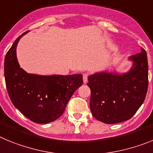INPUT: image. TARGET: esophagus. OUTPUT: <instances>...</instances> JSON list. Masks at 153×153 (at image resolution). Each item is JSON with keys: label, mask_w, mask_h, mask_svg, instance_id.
I'll use <instances>...</instances> for the list:
<instances>
[{"label": "esophagus", "mask_w": 153, "mask_h": 153, "mask_svg": "<svg viewBox=\"0 0 153 153\" xmlns=\"http://www.w3.org/2000/svg\"><path fill=\"white\" fill-rule=\"evenodd\" d=\"M88 74H86V73L83 74V82H84L85 84H86L88 82Z\"/></svg>", "instance_id": "esophagus-1"}]
</instances>
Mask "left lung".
<instances>
[{"label": "left lung", "mask_w": 153, "mask_h": 153, "mask_svg": "<svg viewBox=\"0 0 153 153\" xmlns=\"http://www.w3.org/2000/svg\"><path fill=\"white\" fill-rule=\"evenodd\" d=\"M132 66L126 73H95L88 78L90 109L97 120L115 124L131 119L144 102L148 90L146 51L128 57Z\"/></svg>", "instance_id": "8db88e82"}]
</instances>
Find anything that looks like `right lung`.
<instances>
[{"instance_id":"right-lung-1","label":"right lung","mask_w":153,"mask_h":153,"mask_svg":"<svg viewBox=\"0 0 153 153\" xmlns=\"http://www.w3.org/2000/svg\"><path fill=\"white\" fill-rule=\"evenodd\" d=\"M15 40L5 55L4 78L9 97L15 108L35 123L46 124L58 119L75 90L83 83L82 75H39L20 67Z\"/></svg>"}]
</instances>
